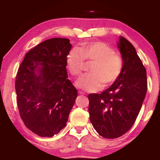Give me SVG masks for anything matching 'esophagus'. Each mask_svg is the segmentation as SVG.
I'll return each instance as SVG.
<instances>
[{"label":"esophagus","mask_w":160,"mask_h":160,"mask_svg":"<svg viewBox=\"0 0 160 160\" xmlns=\"http://www.w3.org/2000/svg\"><path fill=\"white\" fill-rule=\"evenodd\" d=\"M78 93H79V94H80V95H83V94H84V93L82 92H81V91L78 92Z\"/></svg>","instance_id":"1"}]
</instances>
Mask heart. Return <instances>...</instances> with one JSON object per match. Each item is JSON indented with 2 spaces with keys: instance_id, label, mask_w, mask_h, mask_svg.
<instances>
[{
  "instance_id": "obj_1",
  "label": "heart",
  "mask_w": 160,
  "mask_h": 160,
  "mask_svg": "<svg viewBox=\"0 0 160 160\" xmlns=\"http://www.w3.org/2000/svg\"><path fill=\"white\" fill-rule=\"evenodd\" d=\"M85 61L93 62L89 72L76 82V85L83 90L94 92L104 84L108 87L115 82L122 71V59L112 48L101 42L83 44L79 50H70L66 59L67 69L72 76L82 72Z\"/></svg>"
}]
</instances>
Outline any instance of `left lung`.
<instances>
[{"label": "left lung", "instance_id": "1", "mask_svg": "<svg viewBox=\"0 0 160 160\" xmlns=\"http://www.w3.org/2000/svg\"><path fill=\"white\" fill-rule=\"evenodd\" d=\"M117 47L123 60L120 76L102 94H90V120L104 138H116L133 125L147 92L145 68L131 42L120 36Z\"/></svg>", "mask_w": 160, "mask_h": 160}]
</instances>
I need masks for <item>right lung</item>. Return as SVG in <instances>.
Masks as SVG:
<instances>
[{"instance_id":"1","label":"right lung","mask_w":160,"mask_h":160,"mask_svg":"<svg viewBox=\"0 0 160 160\" xmlns=\"http://www.w3.org/2000/svg\"><path fill=\"white\" fill-rule=\"evenodd\" d=\"M71 48L68 39H47L26 53L18 69L15 90L20 115L41 137H52L66 126L78 97L66 70Z\"/></svg>"}]
</instances>
